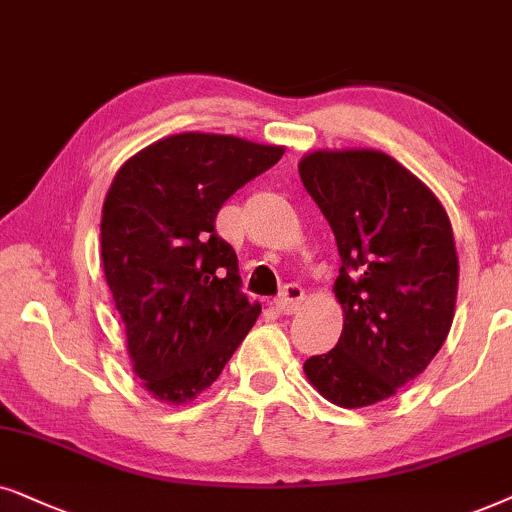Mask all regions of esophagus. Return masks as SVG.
Returning <instances> with one entry per match:
<instances>
[{
	"mask_svg": "<svg viewBox=\"0 0 512 512\" xmlns=\"http://www.w3.org/2000/svg\"><path fill=\"white\" fill-rule=\"evenodd\" d=\"M302 299H304L302 285L290 283L288 288H285L281 295L274 299V306H276L278 311H283V313H292V311H297V306L302 304Z\"/></svg>",
	"mask_w": 512,
	"mask_h": 512,
	"instance_id": "34e87169",
	"label": "esophagus"
}]
</instances>
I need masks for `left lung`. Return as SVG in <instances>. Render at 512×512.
<instances>
[{"label":"left lung","mask_w":512,"mask_h":512,"mask_svg":"<svg viewBox=\"0 0 512 512\" xmlns=\"http://www.w3.org/2000/svg\"><path fill=\"white\" fill-rule=\"evenodd\" d=\"M304 189L335 234L344 330L304 372L339 407H367L426 370L452 327L459 260L445 208L419 177L374 149L313 152Z\"/></svg>","instance_id":"8db88e82"}]
</instances>
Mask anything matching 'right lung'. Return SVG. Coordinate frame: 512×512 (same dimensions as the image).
<instances>
[{"instance_id":"right-lung-1","label":"right lung","mask_w":512,"mask_h":512,"mask_svg":"<svg viewBox=\"0 0 512 512\" xmlns=\"http://www.w3.org/2000/svg\"><path fill=\"white\" fill-rule=\"evenodd\" d=\"M283 147L180 133L119 168L102 206V267L128 353L156 400L182 405L220 377L262 313L241 292L236 252L215 231L224 201Z\"/></svg>"}]
</instances>
